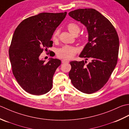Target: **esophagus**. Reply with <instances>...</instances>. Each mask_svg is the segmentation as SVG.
<instances>
[{
	"mask_svg": "<svg viewBox=\"0 0 129 129\" xmlns=\"http://www.w3.org/2000/svg\"><path fill=\"white\" fill-rule=\"evenodd\" d=\"M69 61H67L66 59H62V63H68Z\"/></svg>",
	"mask_w": 129,
	"mask_h": 129,
	"instance_id": "1",
	"label": "esophagus"
}]
</instances>
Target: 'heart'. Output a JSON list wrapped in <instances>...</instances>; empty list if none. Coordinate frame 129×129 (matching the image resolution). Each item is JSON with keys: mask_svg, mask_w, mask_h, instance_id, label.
<instances>
[{"mask_svg": "<svg viewBox=\"0 0 129 129\" xmlns=\"http://www.w3.org/2000/svg\"><path fill=\"white\" fill-rule=\"evenodd\" d=\"M67 29L74 36H77L80 31V27L77 24L75 23H70L67 25ZM59 34V30L57 29L55 30L52 36V39L53 41L58 40ZM77 49L74 47L70 46H64L57 50L56 53L57 56L60 58L64 59H70L77 53Z\"/></svg>", "mask_w": 129, "mask_h": 129, "instance_id": "obj_1", "label": "heart"}]
</instances>
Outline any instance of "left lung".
I'll return each mask as SVG.
<instances>
[{
    "instance_id": "8db88e82",
    "label": "left lung",
    "mask_w": 129,
    "mask_h": 129,
    "mask_svg": "<svg viewBox=\"0 0 129 129\" xmlns=\"http://www.w3.org/2000/svg\"><path fill=\"white\" fill-rule=\"evenodd\" d=\"M70 16L86 26L88 42L80 57L91 62L73 61L69 77L73 86L83 93L95 92L108 81L117 64L119 39L111 23L96 10L78 9L70 12Z\"/></svg>"
}]
</instances>
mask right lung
<instances>
[{"label":"right lung","mask_w":129,"mask_h":129,"mask_svg":"<svg viewBox=\"0 0 129 129\" xmlns=\"http://www.w3.org/2000/svg\"><path fill=\"white\" fill-rule=\"evenodd\" d=\"M67 12L42 13L23 20L13 36L9 49L12 72L23 90L41 95L52 89L53 77L61 60L49 58L46 63L39 56L52 47V35Z\"/></svg>","instance_id":"1"}]
</instances>
